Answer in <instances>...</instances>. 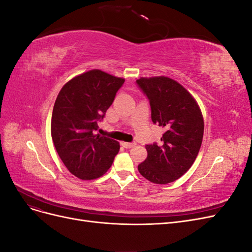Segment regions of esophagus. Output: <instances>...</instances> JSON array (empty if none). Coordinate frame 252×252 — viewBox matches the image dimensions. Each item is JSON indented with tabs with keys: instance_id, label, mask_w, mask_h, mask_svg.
<instances>
[{
	"instance_id": "34e87169",
	"label": "esophagus",
	"mask_w": 252,
	"mask_h": 252,
	"mask_svg": "<svg viewBox=\"0 0 252 252\" xmlns=\"http://www.w3.org/2000/svg\"><path fill=\"white\" fill-rule=\"evenodd\" d=\"M135 145V143H129V142H122V146H124L125 148H131Z\"/></svg>"
}]
</instances>
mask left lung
Here are the masks:
<instances>
[{
	"label": "left lung",
	"mask_w": 252,
	"mask_h": 252,
	"mask_svg": "<svg viewBox=\"0 0 252 252\" xmlns=\"http://www.w3.org/2000/svg\"><path fill=\"white\" fill-rule=\"evenodd\" d=\"M136 84L148 97L152 122L165 130L161 144L146 145L147 158L138 169L155 184H168L181 178L199 154L204 134L202 112L194 97L170 78H140Z\"/></svg>",
	"instance_id": "8db88e82"
}]
</instances>
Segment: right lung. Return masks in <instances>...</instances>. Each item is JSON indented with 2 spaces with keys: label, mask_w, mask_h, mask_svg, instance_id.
I'll list each match as a JSON object with an SVG mask.
<instances>
[{
  "label": "right lung",
  "mask_w": 252,
  "mask_h": 252,
  "mask_svg": "<svg viewBox=\"0 0 252 252\" xmlns=\"http://www.w3.org/2000/svg\"><path fill=\"white\" fill-rule=\"evenodd\" d=\"M124 79L93 69L68 81L58 94L51 117V138L67 169L81 180L107 171L119 142L94 134Z\"/></svg>",
  "instance_id": "add662e5"
}]
</instances>
